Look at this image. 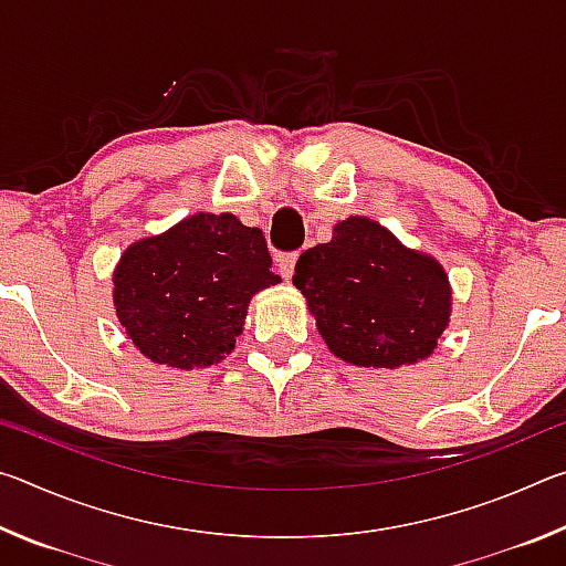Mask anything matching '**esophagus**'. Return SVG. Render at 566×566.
I'll return each instance as SVG.
<instances>
[{
	"mask_svg": "<svg viewBox=\"0 0 566 566\" xmlns=\"http://www.w3.org/2000/svg\"><path fill=\"white\" fill-rule=\"evenodd\" d=\"M294 264H296V252H292V254H282V256H280V274L284 276V280H292V274H294Z\"/></svg>",
	"mask_w": 566,
	"mask_h": 566,
	"instance_id": "1",
	"label": "esophagus"
}]
</instances>
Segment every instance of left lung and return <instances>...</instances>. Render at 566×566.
Returning <instances> with one entry per match:
<instances>
[{"instance_id": "1", "label": "left lung", "mask_w": 566, "mask_h": 566, "mask_svg": "<svg viewBox=\"0 0 566 566\" xmlns=\"http://www.w3.org/2000/svg\"><path fill=\"white\" fill-rule=\"evenodd\" d=\"M292 282L329 352L357 367L397 369L432 357L452 317L444 266L369 217L334 224L327 244L300 256Z\"/></svg>"}]
</instances>
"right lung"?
<instances>
[{
	"instance_id": "obj_1",
	"label": "right lung",
	"mask_w": 566,
	"mask_h": 566,
	"mask_svg": "<svg viewBox=\"0 0 566 566\" xmlns=\"http://www.w3.org/2000/svg\"><path fill=\"white\" fill-rule=\"evenodd\" d=\"M112 300L127 339L149 361L202 369L224 359L256 292L282 282L262 229L197 212L124 249Z\"/></svg>"
}]
</instances>
